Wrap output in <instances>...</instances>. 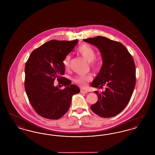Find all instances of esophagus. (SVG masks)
Segmentation results:
<instances>
[{"label": "esophagus", "instance_id": "obj_1", "mask_svg": "<svg viewBox=\"0 0 155 155\" xmlns=\"http://www.w3.org/2000/svg\"><path fill=\"white\" fill-rule=\"evenodd\" d=\"M81 92L82 94H87L88 92L85 90H84V89H81Z\"/></svg>", "mask_w": 155, "mask_h": 155}]
</instances>
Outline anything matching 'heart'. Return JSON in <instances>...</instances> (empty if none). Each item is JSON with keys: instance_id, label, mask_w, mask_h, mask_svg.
Wrapping results in <instances>:
<instances>
[{"instance_id": "heart-1", "label": "heart", "mask_w": 155, "mask_h": 155, "mask_svg": "<svg viewBox=\"0 0 155 155\" xmlns=\"http://www.w3.org/2000/svg\"><path fill=\"white\" fill-rule=\"evenodd\" d=\"M78 52L81 54L83 58L87 60L88 62H91V66L95 68L98 66V63L94 59L96 58V52L95 49L87 44H83L78 48ZM71 59V56L70 54L67 55L63 60V64L66 68H68L70 66V62ZM92 79L91 75H78L74 79L75 83L79 84L82 87H84L87 82Z\"/></svg>"}]
</instances>
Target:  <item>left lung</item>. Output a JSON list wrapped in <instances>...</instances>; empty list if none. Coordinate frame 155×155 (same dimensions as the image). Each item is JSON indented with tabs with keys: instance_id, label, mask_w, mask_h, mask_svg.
I'll return each instance as SVG.
<instances>
[{
	"instance_id": "obj_1",
	"label": "left lung",
	"mask_w": 155,
	"mask_h": 155,
	"mask_svg": "<svg viewBox=\"0 0 155 155\" xmlns=\"http://www.w3.org/2000/svg\"><path fill=\"white\" fill-rule=\"evenodd\" d=\"M96 46L102 55L103 64L91 86L105 91L94 92L98 96L91 106L94 113L104 118L114 117L128 104L135 86V66L132 56L120 42L98 36L84 39Z\"/></svg>"
}]
</instances>
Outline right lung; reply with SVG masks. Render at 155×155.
<instances>
[{"mask_svg":"<svg viewBox=\"0 0 155 155\" xmlns=\"http://www.w3.org/2000/svg\"><path fill=\"white\" fill-rule=\"evenodd\" d=\"M78 40H51L30 54L25 67V89L34 109L44 118L58 120L68 110L71 98L80 91L63 77L65 72L63 60L74 49ZM57 79L65 86L63 90L54 86ZM63 86V85H62Z\"/></svg>","mask_w":155,"mask_h":155,"instance_id":"1","label":"right lung"}]
</instances>
